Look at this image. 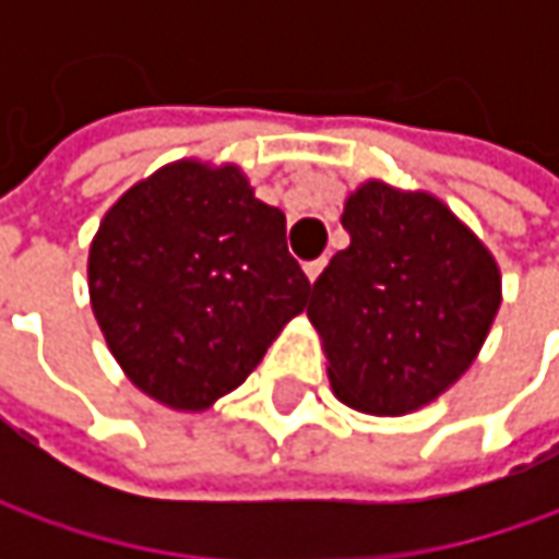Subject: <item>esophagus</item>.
I'll return each instance as SVG.
<instances>
[{
  "label": "esophagus",
  "mask_w": 559,
  "mask_h": 559,
  "mask_svg": "<svg viewBox=\"0 0 559 559\" xmlns=\"http://www.w3.org/2000/svg\"><path fill=\"white\" fill-rule=\"evenodd\" d=\"M323 267H326V261H311V264H305V273H308V280H311V283H317V276L323 273Z\"/></svg>",
  "instance_id": "1"
}]
</instances>
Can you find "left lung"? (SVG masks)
Listing matches in <instances>:
<instances>
[{"instance_id":"left-lung-1","label":"left lung","mask_w":559,"mask_h":559,"mask_svg":"<svg viewBox=\"0 0 559 559\" xmlns=\"http://www.w3.org/2000/svg\"><path fill=\"white\" fill-rule=\"evenodd\" d=\"M342 226L352 246L308 305L330 385L364 414H414L479 355L501 308L498 261L441 199L382 180L345 199Z\"/></svg>"}]
</instances>
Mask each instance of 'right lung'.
I'll return each mask as SVG.
<instances>
[{"label": "right lung", "instance_id": "1", "mask_svg": "<svg viewBox=\"0 0 559 559\" xmlns=\"http://www.w3.org/2000/svg\"><path fill=\"white\" fill-rule=\"evenodd\" d=\"M90 301L127 379L199 414L267 355L311 283L286 248V214L236 164H164L130 186L90 246Z\"/></svg>", "mask_w": 559, "mask_h": 559}]
</instances>
